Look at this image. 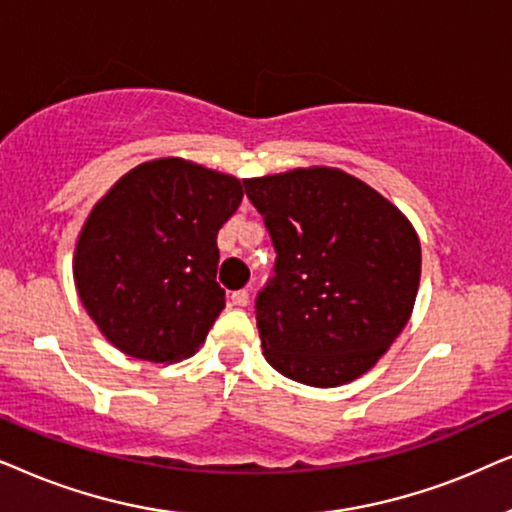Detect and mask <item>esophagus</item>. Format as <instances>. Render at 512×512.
Listing matches in <instances>:
<instances>
[{
  "label": "esophagus",
  "instance_id": "obj_1",
  "mask_svg": "<svg viewBox=\"0 0 512 512\" xmlns=\"http://www.w3.org/2000/svg\"><path fill=\"white\" fill-rule=\"evenodd\" d=\"M231 299H234L236 306H248L250 292L248 290H238V292H234V295H231Z\"/></svg>",
  "mask_w": 512,
  "mask_h": 512
}]
</instances>
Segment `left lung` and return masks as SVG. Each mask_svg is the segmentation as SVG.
I'll return each mask as SVG.
<instances>
[{
	"label": "left lung",
	"mask_w": 512,
	"mask_h": 512,
	"mask_svg": "<svg viewBox=\"0 0 512 512\" xmlns=\"http://www.w3.org/2000/svg\"><path fill=\"white\" fill-rule=\"evenodd\" d=\"M276 248L257 295L267 363L299 384L332 388L372 370L417 302L421 243L386 196L339 168L248 177Z\"/></svg>",
	"instance_id": "obj_1"
}]
</instances>
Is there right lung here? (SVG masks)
Returning a JSON list of instances; mask_svg holds the SVG:
<instances>
[{"mask_svg": "<svg viewBox=\"0 0 512 512\" xmlns=\"http://www.w3.org/2000/svg\"><path fill=\"white\" fill-rule=\"evenodd\" d=\"M243 185L194 161L154 159L128 170L79 231V299L112 346L149 363L194 356L224 309L215 281L217 231Z\"/></svg>", "mask_w": 512, "mask_h": 512, "instance_id": "add662e5", "label": "right lung"}]
</instances>
